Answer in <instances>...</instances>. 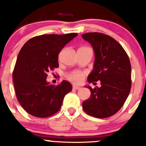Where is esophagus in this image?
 Returning <instances> with one entry per match:
<instances>
[{"instance_id":"esophagus-1","label":"esophagus","mask_w":146,"mask_h":146,"mask_svg":"<svg viewBox=\"0 0 146 146\" xmlns=\"http://www.w3.org/2000/svg\"><path fill=\"white\" fill-rule=\"evenodd\" d=\"M73 89H74V90H79V89H80V87H79V86H73Z\"/></svg>"}]
</instances>
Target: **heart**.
<instances>
[{
	"label": "heart",
	"mask_w": 146,
	"mask_h": 146,
	"mask_svg": "<svg viewBox=\"0 0 146 146\" xmlns=\"http://www.w3.org/2000/svg\"><path fill=\"white\" fill-rule=\"evenodd\" d=\"M83 77H84V74L79 71H74V72H71L70 74H69L67 76L68 79L74 83H80L82 82Z\"/></svg>",
	"instance_id": "heart-1"
}]
</instances>
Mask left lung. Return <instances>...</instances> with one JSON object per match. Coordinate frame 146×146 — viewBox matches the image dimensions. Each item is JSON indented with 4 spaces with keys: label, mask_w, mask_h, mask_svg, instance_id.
Here are the masks:
<instances>
[{
    "label": "left lung",
    "mask_w": 146,
    "mask_h": 146,
    "mask_svg": "<svg viewBox=\"0 0 146 146\" xmlns=\"http://www.w3.org/2000/svg\"><path fill=\"white\" fill-rule=\"evenodd\" d=\"M91 44L95 54L94 69L88 77V82L100 87L86 86L91 96L82 102L88 115L104 118L115 115L122 108L131 90V68L126 51L116 40L101 33L82 35Z\"/></svg>",
    "instance_id": "left-lung-1"
}]
</instances>
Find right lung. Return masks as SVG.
I'll list each match as a JSON object with an SVG mask.
<instances>
[{
  "label": "right lung",
  "instance_id": "1",
  "mask_svg": "<svg viewBox=\"0 0 146 146\" xmlns=\"http://www.w3.org/2000/svg\"><path fill=\"white\" fill-rule=\"evenodd\" d=\"M77 35L38 36L28 40L20 50L13 82L18 101L30 115L38 118L51 116L60 110L65 95L72 90L68 81L55 86L46 79L50 71L59 66V52Z\"/></svg>",
  "mask_w": 146,
  "mask_h": 146
}]
</instances>
